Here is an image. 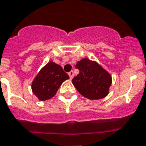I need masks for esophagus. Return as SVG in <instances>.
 <instances>
[{
  "mask_svg": "<svg viewBox=\"0 0 146 146\" xmlns=\"http://www.w3.org/2000/svg\"><path fill=\"white\" fill-rule=\"evenodd\" d=\"M68 75H69L70 77V79L73 78H74V72H73V71H71V72L68 73Z\"/></svg>",
  "mask_w": 146,
  "mask_h": 146,
  "instance_id": "34e87169",
  "label": "esophagus"
}]
</instances>
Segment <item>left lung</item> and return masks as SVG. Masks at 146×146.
Instances as JSON below:
<instances>
[{
	"mask_svg": "<svg viewBox=\"0 0 146 146\" xmlns=\"http://www.w3.org/2000/svg\"><path fill=\"white\" fill-rule=\"evenodd\" d=\"M80 72L72 79L79 93L90 100H100L108 95L112 76L96 61L84 58L75 65Z\"/></svg>",
	"mask_w": 146,
	"mask_h": 146,
	"instance_id": "8db88e82",
	"label": "left lung"
}]
</instances>
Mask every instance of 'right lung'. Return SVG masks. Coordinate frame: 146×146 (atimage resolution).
Instances as JSON below:
<instances>
[{"mask_svg":"<svg viewBox=\"0 0 146 146\" xmlns=\"http://www.w3.org/2000/svg\"><path fill=\"white\" fill-rule=\"evenodd\" d=\"M69 78L62 68L52 61L42 68L31 84L33 93L41 101L48 100L56 94L61 84Z\"/></svg>","mask_w":146,"mask_h":146,"instance_id":"add662e5","label":"right lung"}]
</instances>
